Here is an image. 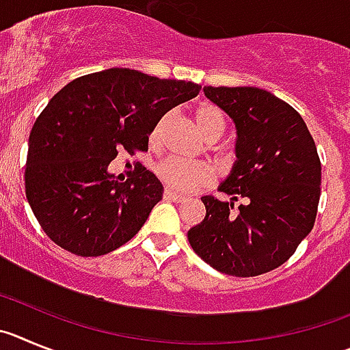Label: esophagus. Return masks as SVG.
<instances>
[{"mask_svg": "<svg viewBox=\"0 0 350 350\" xmlns=\"http://www.w3.org/2000/svg\"><path fill=\"white\" fill-rule=\"evenodd\" d=\"M163 198H165V200H172V202H183V200H185V195H179L176 193V191H172L171 188H165V190H163Z\"/></svg>", "mask_w": 350, "mask_h": 350, "instance_id": "34e87169", "label": "esophagus"}]
</instances>
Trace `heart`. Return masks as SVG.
Wrapping results in <instances>:
<instances>
[{
    "label": "heart",
    "instance_id": "1",
    "mask_svg": "<svg viewBox=\"0 0 350 350\" xmlns=\"http://www.w3.org/2000/svg\"><path fill=\"white\" fill-rule=\"evenodd\" d=\"M167 120V115L155 125L152 132V141L157 143L162 136L163 124ZM195 120L204 136L209 137L216 132H225V115L219 108L213 105L198 106L195 111ZM157 174L167 187L178 191H193L204 187L213 179V171L204 162H187L181 159H165L157 165Z\"/></svg>",
    "mask_w": 350,
    "mask_h": 350
}]
</instances>
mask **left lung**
I'll return each instance as SVG.
<instances>
[{
	"mask_svg": "<svg viewBox=\"0 0 350 350\" xmlns=\"http://www.w3.org/2000/svg\"><path fill=\"white\" fill-rule=\"evenodd\" d=\"M232 118L237 132L234 167L219 191L206 195V218L188 241L221 273L253 277L281 267L310 234L321 195V162L304 118L295 108L256 87H204ZM246 200L239 210L233 202Z\"/></svg>",
	"mask_w": 350,
	"mask_h": 350,
	"instance_id": "left-lung-1",
	"label": "left lung"
}]
</instances>
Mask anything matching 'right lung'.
<instances>
[{"mask_svg": "<svg viewBox=\"0 0 350 350\" xmlns=\"http://www.w3.org/2000/svg\"><path fill=\"white\" fill-rule=\"evenodd\" d=\"M200 85L111 68L69 81L34 122L26 197L45 234L78 256H100L131 241L157 202L160 179L137 165L125 183L108 165L118 150H148L169 109L193 99Z\"/></svg>", "mask_w": 350, "mask_h": 350, "instance_id": "obj_1", "label": "right lung"}]
</instances>
